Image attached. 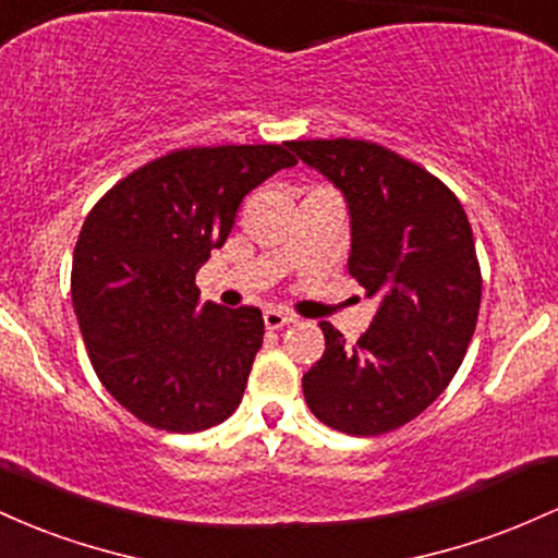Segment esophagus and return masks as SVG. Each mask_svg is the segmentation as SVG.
<instances>
[{
    "label": "esophagus",
    "mask_w": 558,
    "mask_h": 558,
    "mask_svg": "<svg viewBox=\"0 0 558 558\" xmlns=\"http://www.w3.org/2000/svg\"><path fill=\"white\" fill-rule=\"evenodd\" d=\"M298 318L292 316V313L281 311V308H266L263 311V324H266L268 329H281L287 327V324H295Z\"/></svg>",
    "instance_id": "obj_1"
}]
</instances>
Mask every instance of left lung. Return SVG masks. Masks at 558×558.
Here are the masks:
<instances>
[{"instance_id": "left-lung-1", "label": "left lung", "mask_w": 558, "mask_h": 558, "mask_svg": "<svg viewBox=\"0 0 558 558\" xmlns=\"http://www.w3.org/2000/svg\"><path fill=\"white\" fill-rule=\"evenodd\" d=\"M290 149L345 197L348 271L377 300L353 345L318 324L327 350L303 374L305 403L331 429L385 435L422 414L464 361L482 295L472 227L440 179L379 144L308 140Z\"/></svg>"}]
</instances>
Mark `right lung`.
<instances>
[{"label":"right lung","mask_w":558,"mask_h":558,"mask_svg":"<svg viewBox=\"0 0 558 558\" xmlns=\"http://www.w3.org/2000/svg\"><path fill=\"white\" fill-rule=\"evenodd\" d=\"M295 162L281 144L177 149L86 216L71 274L81 335L99 381L149 427L199 432L240 405L263 316L199 305L195 274L227 242L245 195Z\"/></svg>","instance_id":"obj_1"}]
</instances>
